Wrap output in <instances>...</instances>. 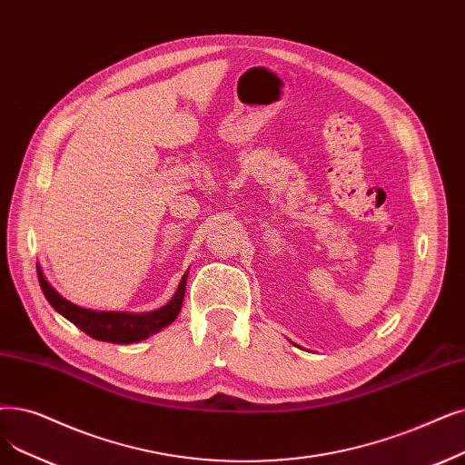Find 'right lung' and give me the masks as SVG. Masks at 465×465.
I'll list each match as a JSON object with an SVG mask.
<instances>
[{
	"mask_svg": "<svg viewBox=\"0 0 465 465\" xmlns=\"http://www.w3.org/2000/svg\"><path fill=\"white\" fill-rule=\"evenodd\" d=\"M186 277H188V272L184 273L183 281H180V285L167 306L150 313L134 315V313H114V312H91L72 304V302L60 296L49 285L42 270L37 266L39 287H42L49 304L91 338L100 341H112V344H133V341L144 340L150 334L171 325V322L176 319L180 308H183Z\"/></svg>",
	"mask_w": 465,
	"mask_h": 465,
	"instance_id": "obj_1",
	"label": "right lung"
}]
</instances>
